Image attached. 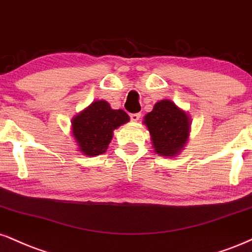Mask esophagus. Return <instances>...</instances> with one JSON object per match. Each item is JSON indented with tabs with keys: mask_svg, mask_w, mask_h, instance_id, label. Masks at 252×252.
I'll return each instance as SVG.
<instances>
[{
	"mask_svg": "<svg viewBox=\"0 0 252 252\" xmlns=\"http://www.w3.org/2000/svg\"><path fill=\"white\" fill-rule=\"evenodd\" d=\"M139 117H141V114H139V113L130 114V120H131L132 122H137V121L139 120Z\"/></svg>",
	"mask_w": 252,
	"mask_h": 252,
	"instance_id": "obj_1",
	"label": "esophagus"
}]
</instances>
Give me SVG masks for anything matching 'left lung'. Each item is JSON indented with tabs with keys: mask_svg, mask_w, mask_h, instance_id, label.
<instances>
[{
	"mask_svg": "<svg viewBox=\"0 0 252 252\" xmlns=\"http://www.w3.org/2000/svg\"><path fill=\"white\" fill-rule=\"evenodd\" d=\"M155 151L162 156H175L187 143L189 118L169 99L157 102L144 117Z\"/></svg>",
	"mask_w": 252,
	"mask_h": 252,
	"instance_id": "1",
	"label": "left lung"
}]
</instances>
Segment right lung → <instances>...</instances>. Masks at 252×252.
Returning a JSON list of instances; mask_svg holds the SVG:
<instances>
[{
    "mask_svg": "<svg viewBox=\"0 0 252 252\" xmlns=\"http://www.w3.org/2000/svg\"><path fill=\"white\" fill-rule=\"evenodd\" d=\"M128 121L122 109L114 110L108 102L96 101L72 120V135L84 155L97 156L107 151L114 130Z\"/></svg>",
    "mask_w": 252,
    "mask_h": 252,
    "instance_id": "add662e5",
    "label": "right lung"
}]
</instances>
